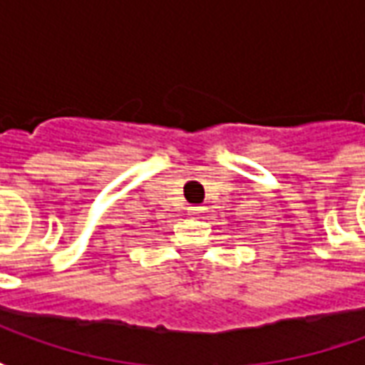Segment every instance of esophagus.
Here are the masks:
<instances>
[{
	"label": "esophagus",
	"mask_w": 365,
	"mask_h": 365,
	"mask_svg": "<svg viewBox=\"0 0 365 365\" xmlns=\"http://www.w3.org/2000/svg\"><path fill=\"white\" fill-rule=\"evenodd\" d=\"M201 211H203L201 207H190V213L191 215H199V213H201Z\"/></svg>",
	"instance_id": "1"
}]
</instances>
